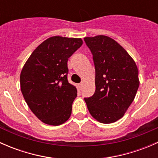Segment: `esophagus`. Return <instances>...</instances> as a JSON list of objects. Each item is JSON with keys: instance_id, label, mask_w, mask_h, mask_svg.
<instances>
[{"instance_id": "1", "label": "esophagus", "mask_w": 158, "mask_h": 158, "mask_svg": "<svg viewBox=\"0 0 158 158\" xmlns=\"http://www.w3.org/2000/svg\"><path fill=\"white\" fill-rule=\"evenodd\" d=\"M78 89H79V90H81V89H82V82H81V83H79V84H78Z\"/></svg>"}]
</instances>
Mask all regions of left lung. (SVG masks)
<instances>
[{
	"label": "left lung",
	"mask_w": 158,
	"mask_h": 158,
	"mask_svg": "<svg viewBox=\"0 0 158 158\" xmlns=\"http://www.w3.org/2000/svg\"><path fill=\"white\" fill-rule=\"evenodd\" d=\"M92 54L95 92L85 98L91 115L110 124L123 117L139 87L136 63L120 44L109 36L84 38Z\"/></svg>",
	"instance_id": "obj_1"
}]
</instances>
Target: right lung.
Returning a JSON list of instances; mask_svg holds the SVG:
<instances>
[{"instance_id": "obj_1", "label": "right lung", "mask_w": 158, "mask_h": 158, "mask_svg": "<svg viewBox=\"0 0 158 158\" xmlns=\"http://www.w3.org/2000/svg\"><path fill=\"white\" fill-rule=\"evenodd\" d=\"M82 45L80 38L52 36L36 47L22 69L23 98L44 123L56 126L71 115L77 90L68 82L67 62Z\"/></svg>"}]
</instances>
